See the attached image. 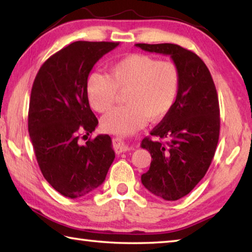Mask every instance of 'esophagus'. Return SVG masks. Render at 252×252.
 <instances>
[{"mask_svg":"<svg viewBox=\"0 0 252 252\" xmlns=\"http://www.w3.org/2000/svg\"><path fill=\"white\" fill-rule=\"evenodd\" d=\"M113 149L117 153H122L130 150V147L120 138H113Z\"/></svg>","mask_w":252,"mask_h":252,"instance_id":"34e87169","label":"esophagus"}]
</instances>
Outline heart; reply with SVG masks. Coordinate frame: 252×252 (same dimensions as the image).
Returning <instances> with one entry per match:
<instances>
[{
    "label": "heart",
    "mask_w": 252,
    "mask_h": 252,
    "mask_svg": "<svg viewBox=\"0 0 252 252\" xmlns=\"http://www.w3.org/2000/svg\"><path fill=\"white\" fill-rule=\"evenodd\" d=\"M108 71V75L93 72L87 80L89 102L99 113L109 112L119 101L120 92H126L127 104L102 119L101 126L106 132L131 133L141 129L149 119H163L176 103L181 74L172 61L133 53L113 62Z\"/></svg>",
    "instance_id": "b5f03b06"
}]
</instances>
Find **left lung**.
I'll use <instances>...</instances> for the list:
<instances>
[{"instance_id":"left-lung-1","label":"left lung","mask_w":252,"mask_h":252,"mask_svg":"<svg viewBox=\"0 0 252 252\" xmlns=\"http://www.w3.org/2000/svg\"><path fill=\"white\" fill-rule=\"evenodd\" d=\"M148 52L170 55L181 84L171 111L142 140L152 161L141 176L151 193L168 201L185 197L206 176L215 157L220 132L216 85L204 62L192 51L172 43L135 44Z\"/></svg>"}]
</instances>
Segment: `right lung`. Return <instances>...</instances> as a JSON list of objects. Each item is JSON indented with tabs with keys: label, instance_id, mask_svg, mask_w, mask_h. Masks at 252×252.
Instances as JSON below:
<instances>
[{
	"label": "right lung",
	"instance_id": "right-lung-1",
	"mask_svg": "<svg viewBox=\"0 0 252 252\" xmlns=\"http://www.w3.org/2000/svg\"><path fill=\"white\" fill-rule=\"evenodd\" d=\"M118 45L119 42H73L46 60L34 79L30 138L45 180L64 197L81 198L94 191L116 157L108 134L89 139L84 146L79 139L82 132L90 134L97 126L87 95L89 73Z\"/></svg>",
	"mask_w": 252,
	"mask_h": 252
}]
</instances>
